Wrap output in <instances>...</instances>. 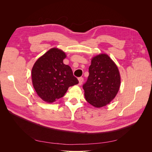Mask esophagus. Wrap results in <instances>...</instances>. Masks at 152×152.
<instances>
[{"mask_svg": "<svg viewBox=\"0 0 152 152\" xmlns=\"http://www.w3.org/2000/svg\"><path fill=\"white\" fill-rule=\"evenodd\" d=\"M78 80H79V85H82V84L83 83V82H84V78L79 77V79H78Z\"/></svg>", "mask_w": 152, "mask_h": 152, "instance_id": "1", "label": "esophagus"}]
</instances>
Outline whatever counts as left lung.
I'll use <instances>...</instances> for the list:
<instances>
[{
  "label": "left lung",
  "instance_id": "1",
  "mask_svg": "<svg viewBox=\"0 0 152 152\" xmlns=\"http://www.w3.org/2000/svg\"><path fill=\"white\" fill-rule=\"evenodd\" d=\"M89 73L83 85L86 99L94 107H104L114 99L120 88L118 69L107 54H101L92 59Z\"/></svg>",
  "mask_w": 152,
  "mask_h": 152
}]
</instances>
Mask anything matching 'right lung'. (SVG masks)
Listing matches in <instances>:
<instances>
[{
	"label": "right lung",
	"mask_w": 152,
	"mask_h": 152,
	"mask_svg": "<svg viewBox=\"0 0 152 152\" xmlns=\"http://www.w3.org/2000/svg\"><path fill=\"white\" fill-rule=\"evenodd\" d=\"M66 56L61 50L52 48L39 58L32 68L34 87L44 102H55L65 95L69 87L79 83L71 68L63 63Z\"/></svg>",
	"instance_id": "obj_1"
}]
</instances>
